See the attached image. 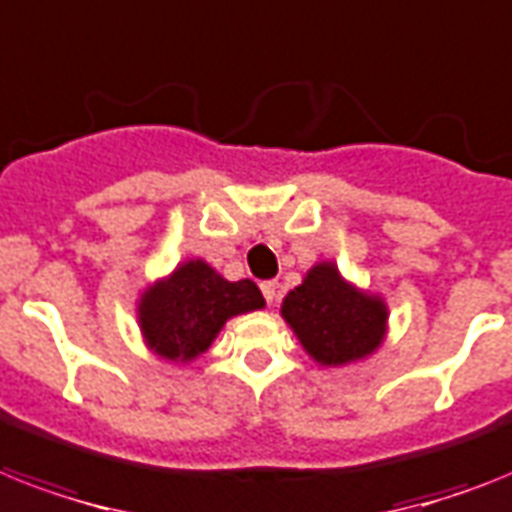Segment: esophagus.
<instances>
[{
  "label": "esophagus",
  "instance_id": "1",
  "mask_svg": "<svg viewBox=\"0 0 512 512\" xmlns=\"http://www.w3.org/2000/svg\"><path fill=\"white\" fill-rule=\"evenodd\" d=\"M260 289H263V297L268 299V305H273V302L278 299V284H276V281H263V284H260Z\"/></svg>",
  "mask_w": 512,
  "mask_h": 512
}]
</instances>
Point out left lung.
Instances as JSON below:
<instances>
[{
    "instance_id": "1",
    "label": "left lung",
    "mask_w": 512,
    "mask_h": 512,
    "mask_svg": "<svg viewBox=\"0 0 512 512\" xmlns=\"http://www.w3.org/2000/svg\"><path fill=\"white\" fill-rule=\"evenodd\" d=\"M284 321L321 365H347L368 357L386 334V305L378 297L357 292L334 263L307 270L281 305Z\"/></svg>"
}]
</instances>
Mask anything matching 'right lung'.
<instances>
[{"label":"right lung","instance_id":"right-lung-1","mask_svg":"<svg viewBox=\"0 0 512 512\" xmlns=\"http://www.w3.org/2000/svg\"><path fill=\"white\" fill-rule=\"evenodd\" d=\"M260 307L265 299L255 281H226L205 260H189L144 292L139 323L157 355L189 363L213 344L228 318Z\"/></svg>","mask_w":512,"mask_h":512}]
</instances>
